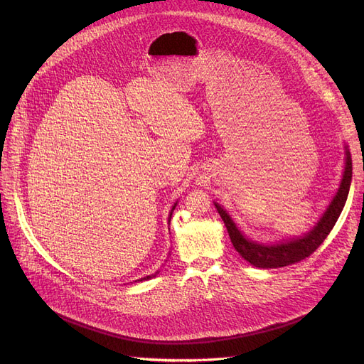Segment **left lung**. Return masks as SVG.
<instances>
[{"mask_svg":"<svg viewBox=\"0 0 364 364\" xmlns=\"http://www.w3.org/2000/svg\"><path fill=\"white\" fill-rule=\"evenodd\" d=\"M351 177H353V162H351L350 151L347 150L346 171H343V177H342L338 193L333 198L332 203L329 205L328 211L323 214L317 225L309 235H305L301 239L282 242L277 245H261L246 239L237 230V227L230 218V215H228L218 203H215V208L227 227L228 236L232 239L235 250L239 252V255H242L243 259L251 262L254 267H258V269H277V267H286L309 258L324 242V239L328 237V235L332 232L335 223L338 221L342 213L343 205L347 202Z\"/></svg>","mask_w":364,"mask_h":364,"instance_id":"obj_1","label":"left lung"}]
</instances>
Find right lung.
Masks as SVG:
<instances>
[{"label": "right lung", "instance_id": "1", "mask_svg": "<svg viewBox=\"0 0 364 364\" xmlns=\"http://www.w3.org/2000/svg\"><path fill=\"white\" fill-rule=\"evenodd\" d=\"M174 208H176V205L172 206V211H174ZM172 211H171V214H169V220H171V215H172ZM156 274H151V276H146V277H143V279H140V280H147V279H151V277H155Z\"/></svg>", "mask_w": 364, "mask_h": 364}]
</instances>
